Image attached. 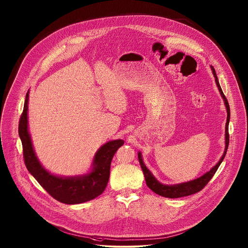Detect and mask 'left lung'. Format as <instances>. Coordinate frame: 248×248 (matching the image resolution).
Instances as JSON below:
<instances>
[{"instance_id":"8db88e82","label":"left lung","mask_w":248,"mask_h":248,"mask_svg":"<svg viewBox=\"0 0 248 248\" xmlns=\"http://www.w3.org/2000/svg\"><path fill=\"white\" fill-rule=\"evenodd\" d=\"M211 71H212L213 75L215 77V81L217 84V87L218 89V92L223 99L225 108H226V112H227V118H226V124H225V148H224V152L220 157V159L218 160V162L213 166L210 169V171L206 172L205 174H203L202 177L195 178L193 180H189L186 182H181V183H177V184H163L161 182H159L155 176L152 174V172L146 167V165L144 164V161L142 159V155L140 152H139L138 155H139V160L141 166L142 171L145 177L146 180V184L147 186L155 194L165 197V198H170V199H177V198H181V197H186V196H190L193 194H196L198 192H200L202 189L204 188V186L209 182V180L212 178L213 176L215 175V173L217 172V168L219 167L220 163L222 162L226 152H227V148H228V144H229V134H228V125H229V120H230V108L228 101L225 97V95L222 93V90L219 86L217 74L215 69L212 66H210Z\"/></svg>"}]
</instances>
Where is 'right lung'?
I'll list each match as a JSON object with an SVG mask.
<instances>
[{"label": "right lung", "mask_w": 248, "mask_h": 248, "mask_svg": "<svg viewBox=\"0 0 248 248\" xmlns=\"http://www.w3.org/2000/svg\"><path fill=\"white\" fill-rule=\"evenodd\" d=\"M29 93L30 91L26 95L24 110L19 122V136L29 172L51 197L65 204L83 203L101 195L109 178L111 159L124 141L109 140L101 146L93 156L90 171L84 175L62 177L50 173L39 161L29 131Z\"/></svg>", "instance_id": "obj_1"}]
</instances>
